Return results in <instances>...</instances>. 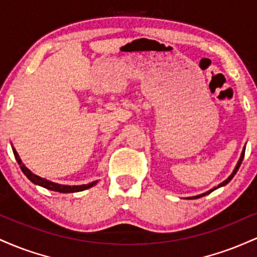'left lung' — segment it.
<instances>
[{"label":"left lung","mask_w":257,"mask_h":257,"mask_svg":"<svg viewBox=\"0 0 257 257\" xmlns=\"http://www.w3.org/2000/svg\"><path fill=\"white\" fill-rule=\"evenodd\" d=\"M244 153H245V147H244L243 149V151H241V155H240V158H239V161H238V163H237V166H235V168H234V170H233L232 172V174L231 175L228 176V178H227L225 181L223 182H221V184L219 185V186H216V187H214V188H211V190H209L208 192H205V193H202V194H198V196H194V197H188V199H196V198H200V197H203V196H205V194H209V193H211L213 192V191H215L216 190V188H219V187H222V186H225V185H227L228 184L229 181H231V180L233 179V176L235 175V173L238 172V169H239V167H240V164H241V162H243V158H244Z\"/></svg>","instance_id":"8db88e82"}]
</instances>
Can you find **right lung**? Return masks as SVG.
I'll list each match as a JSON object with an SVG mask.
<instances>
[{"label":"right lung","instance_id":"add662e5","mask_svg":"<svg viewBox=\"0 0 257 257\" xmlns=\"http://www.w3.org/2000/svg\"><path fill=\"white\" fill-rule=\"evenodd\" d=\"M13 153H14V157H16V159H17V162L19 163L20 169H22V172L25 174L26 178L30 180L31 182H34L35 185L42 186V187L47 188V190L55 191V192H60V193H73V192H79V191H84V190H87V188H90L91 186H94L96 182H98V181H93V182H90V184L79 185V186H67V185L55 184V182L49 181V180L41 178V176H38V175H36V174L32 173L30 169H28V168L23 164L22 159H20L19 155H18V152L16 151V149H13Z\"/></svg>","mask_w":257,"mask_h":257}]
</instances>
